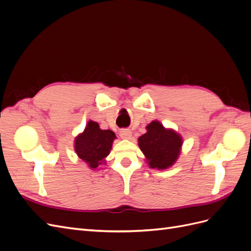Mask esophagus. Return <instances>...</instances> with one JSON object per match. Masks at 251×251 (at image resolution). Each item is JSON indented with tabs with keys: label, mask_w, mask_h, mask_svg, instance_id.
I'll return each instance as SVG.
<instances>
[{
	"label": "esophagus",
	"mask_w": 251,
	"mask_h": 251,
	"mask_svg": "<svg viewBox=\"0 0 251 251\" xmlns=\"http://www.w3.org/2000/svg\"><path fill=\"white\" fill-rule=\"evenodd\" d=\"M120 137L123 139H130L132 137V131L128 128H124L120 131Z\"/></svg>",
	"instance_id": "34e87169"
}]
</instances>
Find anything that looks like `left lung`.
Masks as SVG:
<instances>
[{
  "instance_id": "8db88e82",
  "label": "left lung",
  "mask_w": 251,
  "mask_h": 251,
  "mask_svg": "<svg viewBox=\"0 0 251 251\" xmlns=\"http://www.w3.org/2000/svg\"><path fill=\"white\" fill-rule=\"evenodd\" d=\"M147 133L138 138V146L150 169L166 170L177 161L183 139L173 128H166L158 120L147 126Z\"/></svg>"
}]
</instances>
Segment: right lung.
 I'll return each mask as SVG.
<instances>
[{"mask_svg": "<svg viewBox=\"0 0 251 251\" xmlns=\"http://www.w3.org/2000/svg\"><path fill=\"white\" fill-rule=\"evenodd\" d=\"M115 139L113 131L101 130L97 123L89 120L85 130L74 139V151L88 168L97 171L98 166L105 162Z\"/></svg>", "mask_w": 251, "mask_h": 251, "instance_id": "obj_1", "label": "right lung"}]
</instances>
